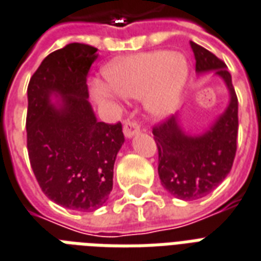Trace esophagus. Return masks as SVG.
<instances>
[{
    "label": "esophagus",
    "mask_w": 261,
    "mask_h": 261,
    "mask_svg": "<svg viewBox=\"0 0 261 261\" xmlns=\"http://www.w3.org/2000/svg\"><path fill=\"white\" fill-rule=\"evenodd\" d=\"M140 132V128H139V125L135 121H130V119H126L125 122H123V135L126 136V138H132L133 135H136V133Z\"/></svg>",
    "instance_id": "esophagus-1"
}]
</instances>
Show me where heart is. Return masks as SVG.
Masks as SVG:
<instances>
[{
  "mask_svg": "<svg viewBox=\"0 0 261 261\" xmlns=\"http://www.w3.org/2000/svg\"><path fill=\"white\" fill-rule=\"evenodd\" d=\"M190 74L186 56L169 50H152L126 56L103 71L107 87L95 82L96 99H111L114 90L129 99L143 97L147 114L164 119L179 107Z\"/></svg>",
  "mask_w": 261,
  "mask_h": 261,
  "instance_id": "b5f03b06",
  "label": "heart"
}]
</instances>
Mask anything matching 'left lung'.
Instances as JSON below:
<instances>
[{"instance_id":"8db88e82","label":"left lung","mask_w":261,"mask_h":261,"mask_svg":"<svg viewBox=\"0 0 261 261\" xmlns=\"http://www.w3.org/2000/svg\"><path fill=\"white\" fill-rule=\"evenodd\" d=\"M190 45L198 74L215 71L223 78L230 103L212 126L197 136L184 133L176 117L152 128L161 183L168 193L184 201L205 197L226 179L232 168L238 136V99L226 63L201 45L193 41Z\"/></svg>"}]
</instances>
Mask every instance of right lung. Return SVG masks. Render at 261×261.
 <instances>
[{"label": "right lung", "mask_w": 261, "mask_h": 261, "mask_svg": "<svg viewBox=\"0 0 261 261\" xmlns=\"http://www.w3.org/2000/svg\"><path fill=\"white\" fill-rule=\"evenodd\" d=\"M96 52L80 42L55 50L27 88V151L35 179L50 201L80 212L109 199L115 158L125 142L121 122H99L88 101L86 77ZM52 94L62 100L52 105Z\"/></svg>", "instance_id": "obj_1"}]
</instances>
